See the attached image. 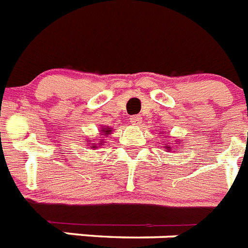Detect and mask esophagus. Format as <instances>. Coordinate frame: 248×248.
<instances>
[{"instance_id":"1","label":"esophagus","mask_w":248,"mask_h":248,"mask_svg":"<svg viewBox=\"0 0 248 248\" xmlns=\"http://www.w3.org/2000/svg\"><path fill=\"white\" fill-rule=\"evenodd\" d=\"M130 122L132 124H139L141 122V117L140 116H131L130 117Z\"/></svg>"}]
</instances>
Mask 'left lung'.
<instances>
[{
    "mask_svg": "<svg viewBox=\"0 0 248 248\" xmlns=\"http://www.w3.org/2000/svg\"><path fill=\"white\" fill-rule=\"evenodd\" d=\"M165 148H170V147H168V145H165Z\"/></svg>",
    "mask_w": 248,
    "mask_h": 248,
    "instance_id": "obj_1",
    "label": "left lung"
}]
</instances>
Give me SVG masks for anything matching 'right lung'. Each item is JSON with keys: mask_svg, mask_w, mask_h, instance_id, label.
<instances>
[{"mask_svg": "<svg viewBox=\"0 0 248 248\" xmlns=\"http://www.w3.org/2000/svg\"><path fill=\"white\" fill-rule=\"evenodd\" d=\"M101 131L105 132V135H109V134H110V132H111V130H110V128H103ZM92 148H97V145H93Z\"/></svg>", "mask_w": 248, "mask_h": 248, "instance_id": "obj_1", "label": "right lung"}]
</instances>
